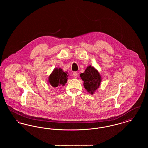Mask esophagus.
Masks as SVG:
<instances>
[{"label":"esophagus","instance_id":"1","mask_svg":"<svg viewBox=\"0 0 148 148\" xmlns=\"http://www.w3.org/2000/svg\"><path fill=\"white\" fill-rule=\"evenodd\" d=\"M73 77L75 78H77V72H74L73 73Z\"/></svg>","mask_w":148,"mask_h":148}]
</instances>
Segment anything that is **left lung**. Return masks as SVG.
Masks as SVG:
<instances>
[{
    "mask_svg": "<svg viewBox=\"0 0 148 148\" xmlns=\"http://www.w3.org/2000/svg\"><path fill=\"white\" fill-rule=\"evenodd\" d=\"M80 77L84 81L85 89L89 93L93 95L98 89L102 79L98 70L94 66L89 65L84 72L80 74Z\"/></svg>",
    "mask_w": 148,
    "mask_h": 148,
    "instance_id": "left-lung-1",
    "label": "left lung"
}]
</instances>
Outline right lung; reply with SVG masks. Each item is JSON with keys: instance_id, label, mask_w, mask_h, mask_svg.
I'll list each match as a JSON object with an SVG mask.
<instances>
[{"instance_id": "obj_1", "label": "right lung", "mask_w": 148, "mask_h": 148, "mask_svg": "<svg viewBox=\"0 0 148 148\" xmlns=\"http://www.w3.org/2000/svg\"><path fill=\"white\" fill-rule=\"evenodd\" d=\"M68 72L64 71L60 68H56L48 77V83L51 86L56 88L58 86H64L67 82Z\"/></svg>"}]
</instances>
